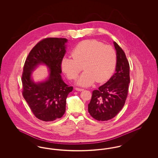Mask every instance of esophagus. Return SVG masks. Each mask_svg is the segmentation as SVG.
<instances>
[{
	"instance_id": "34e87169",
	"label": "esophagus",
	"mask_w": 158,
	"mask_h": 158,
	"mask_svg": "<svg viewBox=\"0 0 158 158\" xmlns=\"http://www.w3.org/2000/svg\"><path fill=\"white\" fill-rule=\"evenodd\" d=\"M75 89L77 91H82L83 90V89L82 88H76Z\"/></svg>"
}]
</instances>
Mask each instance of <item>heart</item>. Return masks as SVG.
Segmentation results:
<instances>
[{
    "label": "heart",
    "instance_id": "1",
    "mask_svg": "<svg viewBox=\"0 0 158 158\" xmlns=\"http://www.w3.org/2000/svg\"><path fill=\"white\" fill-rule=\"evenodd\" d=\"M71 57H65L61 61V69L69 79L75 80L82 71L84 72L78 80V84L88 86L95 81H106L115 69L117 53L111 45L96 40H86L78 43L72 49Z\"/></svg>",
    "mask_w": 158,
    "mask_h": 158
}]
</instances>
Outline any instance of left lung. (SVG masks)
<instances>
[{"mask_svg": "<svg viewBox=\"0 0 158 158\" xmlns=\"http://www.w3.org/2000/svg\"><path fill=\"white\" fill-rule=\"evenodd\" d=\"M117 52L115 73L108 82L93 90L88 112L98 121H108L115 117L125 104L130 81V65L126 54L114 42Z\"/></svg>", "mask_w": 158, "mask_h": 158, "instance_id": "obj_1", "label": "left lung"}]
</instances>
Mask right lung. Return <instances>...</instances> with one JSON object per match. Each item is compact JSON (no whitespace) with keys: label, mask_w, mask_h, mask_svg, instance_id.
Returning <instances> with one entry per match:
<instances>
[{"label":"right lung","mask_w":158,"mask_h":158,"mask_svg":"<svg viewBox=\"0 0 158 158\" xmlns=\"http://www.w3.org/2000/svg\"><path fill=\"white\" fill-rule=\"evenodd\" d=\"M67 41L64 38H44L32 48L25 61L21 78L23 97L40 120L60 118L66 111L68 94L73 89L63 81L60 75ZM41 63L50 68V76L45 82L35 84L30 79L31 71Z\"/></svg>","instance_id":"add662e5"}]
</instances>
